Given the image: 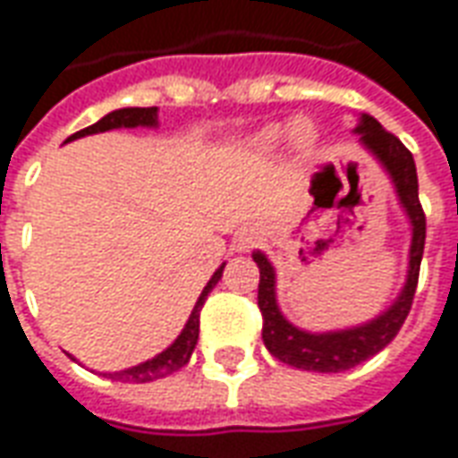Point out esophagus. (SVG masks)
I'll use <instances>...</instances> for the list:
<instances>
[{
    "label": "esophagus",
    "mask_w": 458,
    "mask_h": 458,
    "mask_svg": "<svg viewBox=\"0 0 458 458\" xmlns=\"http://www.w3.org/2000/svg\"><path fill=\"white\" fill-rule=\"evenodd\" d=\"M261 242V229H256V226H244V229H239L234 236V251L239 254H246V251H251L256 244Z\"/></svg>",
    "instance_id": "obj_1"
}]
</instances>
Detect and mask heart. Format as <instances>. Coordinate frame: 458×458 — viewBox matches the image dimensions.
<instances>
[{
	"instance_id": "b5f03b06",
	"label": "heart",
	"mask_w": 458,
	"mask_h": 458,
	"mask_svg": "<svg viewBox=\"0 0 458 458\" xmlns=\"http://www.w3.org/2000/svg\"><path fill=\"white\" fill-rule=\"evenodd\" d=\"M310 132L303 131L301 128V123H291V125H271V128H266V131L259 132V138H256V142L264 148V150H274V148H278L281 142L286 140H298V142H310Z\"/></svg>"
}]
</instances>
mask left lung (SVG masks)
<instances>
[{
  "label": "left lung",
  "mask_w": 458,
  "mask_h": 458,
  "mask_svg": "<svg viewBox=\"0 0 458 458\" xmlns=\"http://www.w3.org/2000/svg\"><path fill=\"white\" fill-rule=\"evenodd\" d=\"M355 135H360V148L369 152L377 165L390 177L394 187V197L402 212L410 222V254H407V274L402 284L400 293L394 296L390 306L379 310L377 316L369 318L365 323L348 327H335V330H306L291 323L284 310L278 306V293H276V268L271 259L256 249L254 261L259 266V308L264 316V338L266 350L286 362L291 368L308 369V372H345L365 362L379 350L387 348L394 335L400 333L404 318L410 313L411 298L417 291V278H420L421 254H424V236H427V219L420 204V184H417V167L411 152L402 145L392 132H387L377 120L360 113Z\"/></svg>",
  "instance_id": "left-lung-1"
}]
</instances>
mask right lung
I'll use <instances>...</instances> for the list:
<instances>
[{
    "label": "right lung",
    "instance_id": "right-lung-1",
    "mask_svg": "<svg viewBox=\"0 0 458 458\" xmlns=\"http://www.w3.org/2000/svg\"><path fill=\"white\" fill-rule=\"evenodd\" d=\"M157 125H160V123H157V108H118L110 110L108 115H103L98 123H93L89 128L73 132L66 142L79 140V138H86V135H96V132L118 131V128H157ZM224 266H226V261H224V264L214 271L212 278L207 281V286L202 288V293L197 298L192 313H190L187 323H184L182 333L174 338L172 345H167V348L162 350V352H157L155 358L145 360L140 365L115 369V372H103V375H108V377L113 379H120V382H152V379L167 377L174 369L184 368V365L190 362V358H192L194 348H197V338H199V310H202L204 301L209 296V291L219 284Z\"/></svg>",
    "mask_w": 458,
    "mask_h": 458
}]
</instances>
